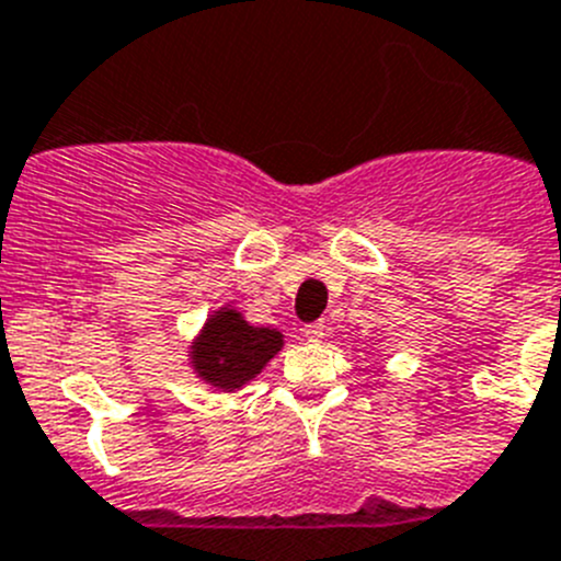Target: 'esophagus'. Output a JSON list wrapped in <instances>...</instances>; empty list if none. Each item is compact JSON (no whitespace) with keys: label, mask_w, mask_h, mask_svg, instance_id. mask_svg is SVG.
Instances as JSON below:
<instances>
[{"label":"esophagus","mask_w":561,"mask_h":561,"mask_svg":"<svg viewBox=\"0 0 561 561\" xmlns=\"http://www.w3.org/2000/svg\"><path fill=\"white\" fill-rule=\"evenodd\" d=\"M305 337L307 341H321V337H327V324L324 321H310V324L305 327Z\"/></svg>","instance_id":"obj_1"}]
</instances>
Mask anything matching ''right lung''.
<instances>
[{
	"mask_svg": "<svg viewBox=\"0 0 561 561\" xmlns=\"http://www.w3.org/2000/svg\"><path fill=\"white\" fill-rule=\"evenodd\" d=\"M282 350V335L268 327H249L237 310H220L206 321L193 346L198 375L215 388L245 386Z\"/></svg>",
	"mask_w": 561,
	"mask_h": 561,
	"instance_id": "right-lung-1",
	"label": "right lung"
}]
</instances>
